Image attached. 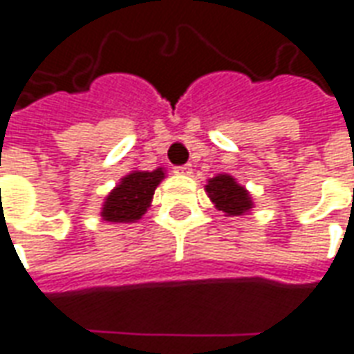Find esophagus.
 <instances>
[{"label":"esophagus","mask_w":354,"mask_h":354,"mask_svg":"<svg viewBox=\"0 0 354 354\" xmlns=\"http://www.w3.org/2000/svg\"><path fill=\"white\" fill-rule=\"evenodd\" d=\"M173 171L177 173V175H190V173H192V165H190V164L179 165V167H175Z\"/></svg>","instance_id":"obj_1"}]
</instances>
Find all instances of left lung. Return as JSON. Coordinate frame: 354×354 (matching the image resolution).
<instances>
[{"label":"left lung","mask_w":354,"mask_h":354,"mask_svg":"<svg viewBox=\"0 0 354 354\" xmlns=\"http://www.w3.org/2000/svg\"><path fill=\"white\" fill-rule=\"evenodd\" d=\"M204 189L207 192V198L215 205V209L225 213V217L248 215L255 205L248 189L242 187L229 173H219L212 179H207Z\"/></svg>","instance_id":"left-lung-1"}]
</instances>
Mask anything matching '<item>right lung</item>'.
Masks as SVG:
<instances>
[{
    "label": "right lung",
    "mask_w": 354,
    "mask_h": 354,
    "mask_svg": "<svg viewBox=\"0 0 354 354\" xmlns=\"http://www.w3.org/2000/svg\"><path fill=\"white\" fill-rule=\"evenodd\" d=\"M165 179L164 167L154 171L133 169L120 179L101 207L102 221L106 223H137L152 204L154 190Z\"/></svg>",
    "instance_id": "add662e5"
}]
</instances>
